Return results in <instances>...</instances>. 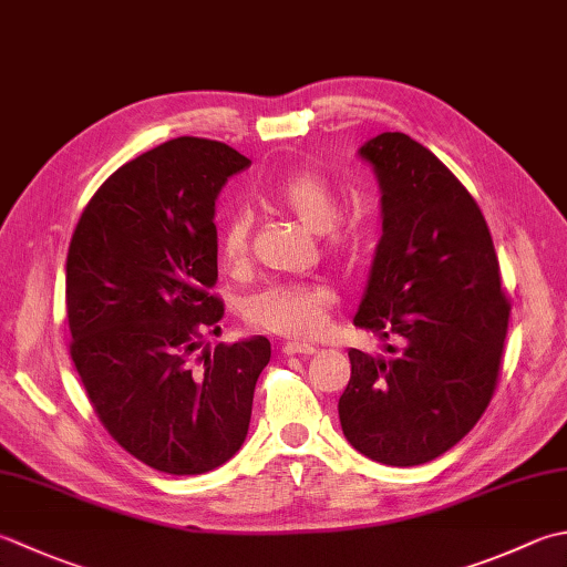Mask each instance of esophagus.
Instances as JSON below:
<instances>
[{"label":"esophagus","instance_id":"1","mask_svg":"<svg viewBox=\"0 0 567 567\" xmlns=\"http://www.w3.org/2000/svg\"><path fill=\"white\" fill-rule=\"evenodd\" d=\"M315 351H317V349L309 347V343H295V341L285 343V347H282L285 357H312Z\"/></svg>","mask_w":567,"mask_h":567}]
</instances>
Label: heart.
I'll return each mask as SVG.
<instances>
[{
	"mask_svg": "<svg viewBox=\"0 0 567 567\" xmlns=\"http://www.w3.org/2000/svg\"><path fill=\"white\" fill-rule=\"evenodd\" d=\"M265 198L287 210L299 224L319 233L321 250L331 260H349L359 248V238L341 224V198L324 174L295 166L265 188ZM220 258L230 268H240L250 250V216L230 210L218 228ZM334 295L321 282H270L246 299L243 315L255 329L270 334L309 339L324 327Z\"/></svg>",
	"mask_w": 567,
	"mask_h": 567,
	"instance_id": "1",
	"label": "heart"
}]
</instances>
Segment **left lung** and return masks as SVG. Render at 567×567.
Segmentation results:
<instances>
[{
    "label": "left lung",
    "instance_id": "1",
    "mask_svg": "<svg viewBox=\"0 0 567 567\" xmlns=\"http://www.w3.org/2000/svg\"><path fill=\"white\" fill-rule=\"evenodd\" d=\"M381 184L383 236L353 324L388 359L351 349L341 430L388 467L432 462L484 415L502 373L512 299L474 196L403 132L361 147Z\"/></svg>",
    "mask_w": 567,
    "mask_h": 567
}]
</instances>
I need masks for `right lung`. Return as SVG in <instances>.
<instances>
[{"instance_id":"obj_1","label":"right lung","mask_w":567,"mask_h":567,"mask_svg":"<svg viewBox=\"0 0 567 567\" xmlns=\"http://www.w3.org/2000/svg\"><path fill=\"white\" fill-rule=\"evenodd\" d=\"M248 166L224 142H164L100 184L69 246V351L87 401L122 450L164 474H204L240 450L270 361L265 337L196 353L226 312L210 292L216 196Z\"/></svg>"}]
</instances>
